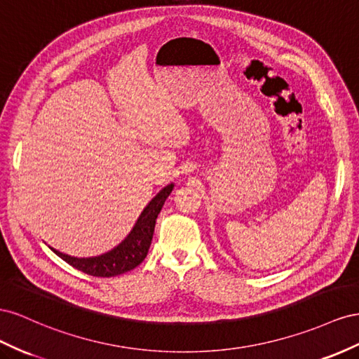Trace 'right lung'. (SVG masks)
I'll return each instance as SVG.
<instances>
[{"instance_id":"right-lung-1","label":"right lung","mask_w":359,"mask_h":359,"mask_svg":"<svg viewBox=\"0 0 359 359\" xmlns=\"http://www.w3.org/2000/svg\"><path fill=\"white\" fill-rule=\"evenodd\" d=\"M174 185L170 183L165 188H162L151 201L141 212L130 233L123 239L117 247L104 252L96 257H72L69 254L53 250L60 259H63L75 269L93 275V276H117L125 272H129L146 259L149 252L153 231L158 215L163 206V203L168 198Z\"/></svg>"}]
</instances>
